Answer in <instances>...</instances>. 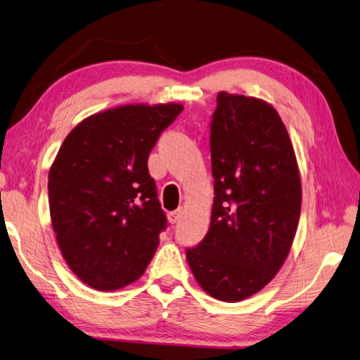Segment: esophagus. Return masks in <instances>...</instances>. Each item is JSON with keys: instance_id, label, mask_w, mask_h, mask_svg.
Listing matches in <instances>:
<instances>
[{"instance_id": "esophagus-1", "label": "esophagus", "mask_w": 360, "mask_h": 360, "mask_svg": "<svg viewBox=\"0 0 360 360\" xmlns=\"http://www.w3.org/2000/svg\"><path fill=\"white\" fill-rule=\"evenodd\" d=\"M180 217H181V210L179 209V210H174V212H169L167 214V219H169V223H176L180 220Z\"/></svg>"}]
</instances>
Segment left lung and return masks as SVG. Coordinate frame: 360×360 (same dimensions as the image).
I'll list each match as a JSON object with an SVG mask.
<instances>
[{"instance_id": "8db88e82", "label": "left lung", "mask_w": 360, "mask_h": 360, "mask_svg": "<svg viewBox=\"0 0 360 360\" xmlns=\"http://www.w3.org/2000/svg\"><path fill=\"white\" fill-rule=\"evenodd\" d=\"M210 155V228L186 260L205 293L236 303L260 292L284 264L302 212V180L284 122L262 98L219 92Z\"/></svg>"}]
</instances>
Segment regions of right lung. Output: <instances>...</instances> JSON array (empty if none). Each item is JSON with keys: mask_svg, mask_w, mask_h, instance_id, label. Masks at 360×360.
<instances>
[{"mask_svg": "<svg viewBox=\"0 0 360 360\" xmlns=\"http://www.w3.org/2000/svg\"><path fill=\"white\" fill-rule=\"evenodd\" d=\"M180 103H129L87 116L49 170V210L70 269L96 290L137 281L167 225L148 156Z\"/></svg>", "mask_w": 360, "mask_h": 360, "instance_id": "right-lung-1", "label": "right lung"}]
</instances>
